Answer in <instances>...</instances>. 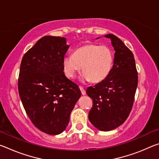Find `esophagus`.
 <instances>
[{"instance_id": "1", "label": "esophagus", "mask_w": 159, "mask_h": 159, "mask_svg": "<svg viewBox=\"0 0 159 159\" xmlns=\"http://www.w3.org/2000/svg\"><path fill=\"white\" fill-rule=\"evenodd\" d=\"M79 88H80V91H81V94H82V95H85V94H86V93H85V90H84V88H83V87H81V86H80Z\"/></svg>"}]
</instances>
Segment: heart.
I'll use <instances>...</instances> for the list:
<instances>
[{
	"label": "heart",
	"mask_w": 159,
	"mask_h": 159,
	"mask_svg": "<svg viewBox=\"0 0 159 159\" xmlns=\"http://www.w3.org/2000/svg\"><path fill=\"white\" fill-rule=\"evenodd\" d=\"M114 64V54L109 47L98 44H86L74 51V55H66L62 60L65 76L73 79L84 71L80 79L83 82L99 83L109 76Z\"/></svg>",
	"instance_id": "1"
}]
</instances>
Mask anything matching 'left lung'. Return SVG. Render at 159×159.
<instances>
[{
    "instance_id": "8db88e82",
    "label": "left lung",
    "mask_w": 159,
    "mask_h": 159,
    "mask_svg": "<svg viewBox=\"0 0 159 159\" xmlns=\"http://www.w3.org/2000/svg\"><path fill=\"white\" fill-rule=\"evenodd\" d=\"M104 37L111 39L115 50L114 65L109 76L94 87H88L86 93L93 102L88 114L90 123L99 130L109 131L123 124L130 114L138 76L130 49L114 34Z\"/></svg>"
}]
</instances>
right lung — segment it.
Instances as JSON below:
<instances>
[{"mask_svg": "<svg viewBox=\"0 0 159 159\" xmlns=\"http://www.w3.org/2000/svg\"><path fill=\"white\" fill-rule=\"evenodd\" d=\"M69 48L65 38L43 36L25 54L20 64L18 90L24 108L38 129L52 135L65 130L81 95L63 71Z\"/></svg>", "mask_w": 159, "mask_h": 159, "instance_id": "add662e5", "label": "right lung"}]
</instances>
